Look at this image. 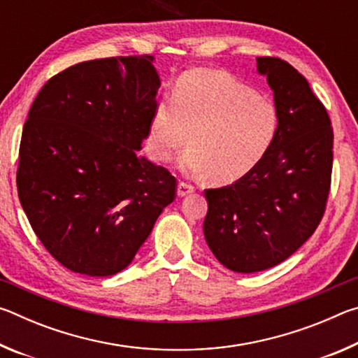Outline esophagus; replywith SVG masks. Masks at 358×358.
Returning <instances> with one entry per match:
<instances>
[{"instance_id": "obj_1", "label": "esophagus", "mask_w": 358, "mask_h": 358, "mask_svg": "<svg viewBox=\"0 0 358 358\" xmlns=\"http://www.w3.org/2000/svg\"><path fill=\"white\" fill-rule=\"evenodd\" d=\"M194 191H196V187H194L189 183H185V181H180L178 186H177V196L178 197H185V196H187V194H191Z\"/></svg>"}]
</instances>
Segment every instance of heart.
<instances>
[{
	"instance_id": "heart-1",
	"label": "heart",
	"mask_w": 358,
	"mask_h": 358,
	"mask_svg": "<svg viewBox=\"0 0 358 358\" xmlns=\"http://www.w3.org/2000/svg\"><path fill=\"white\" fill-rule=\"evenodd\" d=\"M278 126L280 117L268 98L224 72L194 69L177 82L171 99L156 104L147 147L155 159L167 161L189 137L180 167L191 175L230 181L262 159Z\"/></svg>"
}]
</instances>
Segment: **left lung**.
I'll use <instances>...</instances> for the list:
<instances>
[{"mask_svg":"<svg viewBox=\"0 0 358 358\" xmlns=\"http://www.w3.org/2000/svg\"><path fill=\"white\" fill-rule=\"evenodd\" d=\"M273 92L280 126L250 172L205 189L203 235L215 257L237 273H256L292 256L322 220L333 164L331 123L310 83L280 58H257Z\"/></svg>","mask_w":358,"mask_h":358,"instance_id":"obj_1","label":"left lung"}]
</instances>
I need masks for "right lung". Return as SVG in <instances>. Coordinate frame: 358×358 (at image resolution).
<instances>
[{
  "label": "right lung",
  "instance_id": "right-lung-1",
  "mask_svg": "<svg viewBox=\"0 0 358 358\" xmlns=\"http://www.w3.org/2000/svg\"><path fill=\"white\" fill-rule=\"evenodd\" d=\"M150 55L71 66L36 96L23 126L17 189L34 234L76 273L124 270L177 180L138 156L157 104Z\"/></svg>",
  "mask_w": 358,
  "mask_h": 358
}]
</instances>
